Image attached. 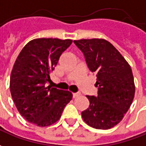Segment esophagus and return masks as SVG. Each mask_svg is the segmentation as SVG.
<instances>
[{"mask_svg": "<svg viewBox=\"0 0 146 146\" xmlns=\"http://www.w3.org/2000/svg\"><path fill=\"white\" fill-rule=\"evenodd\" d=\"M79 95H80V94H79V93H73V97L74 98H77V97H78Z\"/></svg>", "mask_w": 146, "mask_h": 146, "instance_id": "1", "label": "esophagus"}]
</instances>
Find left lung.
<instances>
[{
    "instance_id": "obj_1",
    "label": "left lung",
    "mask_w": 146,
    "mask_h": 146,
    "mask_svg": "<svg viewBox=\"0 0 146 146\" xmlns=\"http://www.w3.org/2000/svg\"><path fill=\"white\" fill-rule=\"evenodd\" d=\"M73 42L84 54L89 69L97 77L98 96H86L90 106L82 112L83 119L97 129L113 128L122 120L134 98L131 67L118 50L103 38Z\"/></svg>"
}]
</instances>
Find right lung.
<instances>
[{"instance_id": "right-lung-1", "label": "right lung", "mask_w": 146, "mask_h": 146, "mask_svg": "<svg viewBox=\"0 0 146 146\" xmlns=\"http://www.w3.org/2000/svg\"><path fill=\"white\" fill-rule=\"evenodd\" d=\"M71 39L35 38L25 45L13 64L9 88L15 106L28 122L50 126L60 118L73 98L68 90L47 86L61 54Z\"/></svg>"}]
</instances>
